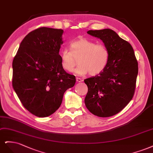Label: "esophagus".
Wrapping results in <instances>:
<instances>
[{
    "label": "esophagus",
    "instance_id": "esophagus-1",
    "mask_svg": "<svg viewBox=\"0 0 153 153\" xmlns=\"http://www.w3.org/2000/svg\"><path fill=\"white\" fill-rule=\"evenodd\" d=\"M76 81H77V82H81L83 81V79H81L79 77H76Z\"/></svg>",
    "mask_w": 153,
    "mask_h": 153
}]
</instances>
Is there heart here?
<instances>
[{
    "label": "heart",
    "instance_id": "obj_1",
    "mask_svg": "<svg viewBox=\"0 0 153 153\" xmlns=\"http://www.w3.org/2000/svg\"><path fill=\"white\" fill-rule=\"evenodd\" d=\"M70 48L71 51L65 49L60 52L62 66L67 72H72L79 62L80 65L75 70L76 74L85 75L89 72L90 75L95 76L104 70L109 62V50L103 44L80 38L71 42Z\"/></svg>",
    "mask_w": 153,
    "mask_h": 153
}]
</instances>
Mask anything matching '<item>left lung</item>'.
<instances>
[{
    "label": "left lung",
    "mask_w": 153,
    "mask_h": 153,
    "mask_svg": "<svg viewBox=\"0 0 153 153\" xmlns=\"http://www.w3.org/2000/svg\"><path fill=\"white\" fill-rule=\"evenodd\" d=\"M99 38L109 53V62L100 74L85 79L87 109L98 117L112 116L122 111L134 95L138 62L131 44L109 28L89 30Z\"/></svg>",
    "instance_id": "obj_1"
}]
</instances>
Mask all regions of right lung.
<instances>
[{"mask_svg":"<svg viewBox=\"0 0 153 153\" xmlns=\"http://www.w3.org/2000/svg\"><path fill=\"white\" fill-rule=\"evenodd\" d=\"M62 29L41 27L25 36L13 61V87L25 109L37 117L55 112L76 77L62 66Z\"/></svg>","mask_w":153,"mask_h":153,"instance_id":"right-lung-1","label":"right lung"}]
</instances>
